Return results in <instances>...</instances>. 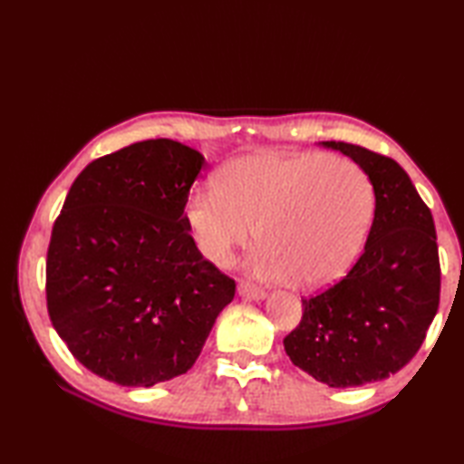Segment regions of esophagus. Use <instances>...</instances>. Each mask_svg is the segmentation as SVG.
I'll list each match as a JSON object with an SVG mask.
<instances>
[{
  "instance_id": "obj_1",
  "label": "esophagus",
  "mask_w": 464,
  "mask_h": 464,
  "mask_svg": "<svg viewBox=\"0 0 464 464\" xmlns=\"http://www.w3.org/2000/svg\"><path fill=\"white\" fill-rule=\"evenodd\" d=\"M239 295L246 298H254V301H262V298H266V290L256 286V285H251V282H241Z\"/></svg>"
}]
</instances>
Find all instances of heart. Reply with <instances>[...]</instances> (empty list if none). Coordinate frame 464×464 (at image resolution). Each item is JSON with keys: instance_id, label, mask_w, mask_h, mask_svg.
Instances as JSON below:
<instances>
[{"instance_id": "1", "label": "heart", "mask_w": 464, "mask_h": 464, "mask_svg": "<svg viewBox=\"0 0 464 464\" xmlns=\"http://www.w3.org/2000/svg\"><path fill=\"white\" fill-rule=\"evenodd\" d=\"M217 190H196L188 225L202 256L227 266L249 246L251 268L313 288L335 280L354 260L372 215V186L364 169L319 153H251L227 163Z\"/></svg>"}]
</instances>
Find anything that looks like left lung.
I'll list each match as a JSON object with an SVG mask.
<instances>
[{
    "label": "left lung",
    "instance_id": "obj_1",
    "mask_svg": "<svg viewBox=\"0 0 464 464\" xmlns=\"http://www.w3.org/2000/svg\"><path fill=\"white\" fill-rule=\"evenodd\" d=\"M354 160L374 188L364 251L345 276L303 298V317L285 337L293 364L329 387L389 379L418 354L440 303L436 227L410 176L387 155L324 140Z\"/></svg>",
    "mask_w": 464,
    "mask_h": 464
}]
</instances>
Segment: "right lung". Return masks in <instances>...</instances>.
<instances>
[{
  "label": "right lung",
  "mask_w": 464,
  "mask_h": 464,
  "mask_svg": "<svg viewBox=\"0 0 464 464\" xmlns=\"http://www.w3.org/2000/svg\"><path fill=\"white\" fill-rule=\"evenodd\" d=\"M204 157L171 139L92 161L69 190L46 254V309L102 379L153 387L188 372L235 280L204 260L184 215Z\"/></svg>",
  "instance_id": "obj_1"
}]
</instances>
